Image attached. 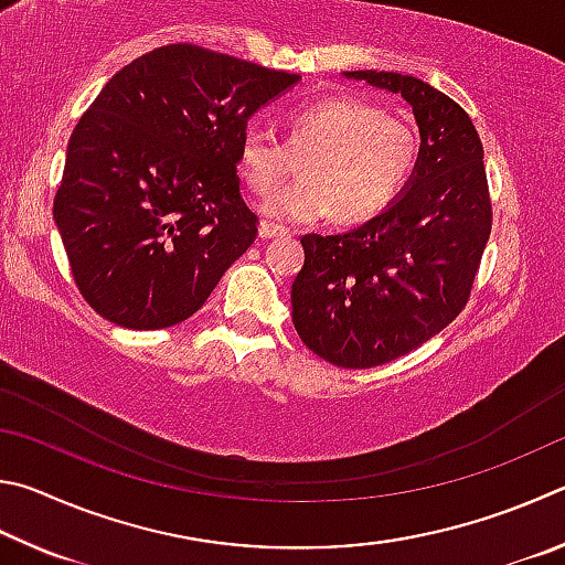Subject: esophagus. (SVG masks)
Wrapping results in <instances>:
<instances>
[{"label":"esophagus","mask_w":565,"mask_h":565,"mask_svg":"<svg viewBox=\"0 0 565 565\" xmlns=\"http://www.w3.org/2000/svg\"><path fill=\"white\" fill-rule=\"evenodd\" d=\"M288 233H290L288 227L275 225V223H267V221H263V223H260V227H257V235H260L263 241H267V237H285Z\"/></svg>","instance_id":"34e87169"}]
</instances>
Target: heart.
<instances>
[{"instance_id": "obj_1", "label": "heart", "mask_w": 565, "mask_h": 565, "mask_svg": "<svg viewBox=\"0 0 565 565\" xmlns=\"http://www.w3.org/2000/svg\"><path fill=\"white\" fill-rule=\"evenodd\" d=\"M422 136L414 121L358 96H328L288 116V141L247 128L237 143V173L267 195L302 157L303 178L263 203L267 217L312 223L334 213L362 223L397 201L419 163Z\"/></svg>"}]
</instances>
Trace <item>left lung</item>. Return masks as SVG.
Instances as JSON below:
<instances>
[{
  "label": "left lung",
  "instance_id": "obj_1",
  "mask_svg": "<svg viewBox=\"0 0 565 565\" xmlns=\"http://www.w3.org/2000/svg\"><path fill=\"white\" fill-rule=\"evenodd\" d=\"M399 94L419 126L422 153L397 201L338 235H302L292 282L300 340L344 370L417 350L469 300L491 233L483 146L469 114L417 76L344 72Z\"/></svg>",
  "mask_w": 565,
  "mask_h": 565
}]
</instances>
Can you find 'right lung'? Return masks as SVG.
I'll list each match as a JSON object with an SVG mask.
<instances>
[{
  "label": "right lung",
  "instance_id": "right-lung-1",
  "mask_svg": "<svg viewBox=\"0 0 565 565\" xmlns=\"http://www.w3.org/2000/svg\"><path fill=\"white\" fill-rule=\"evenodd\" d=\"M300 82L193 44L108 78L66 148L54 221L78 292L108 322L161 330L203 308L257 235L237 143Z\"/></svg>",
  "mask_w": 565,
  "mask_h": 565
}]
</instances>
